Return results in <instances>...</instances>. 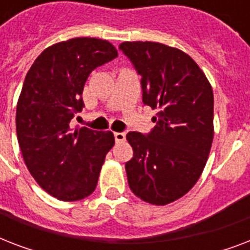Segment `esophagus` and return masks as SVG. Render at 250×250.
Listing matches in <instances>:
<instances>
[{"mask_svg": "<svg viewBox=\"0 0 250 250\" xmlns=\"http://www.w3.org/2000/svg\"><path fill=\"white\" fill-rule=\"evenodd\" d=\"M114 137H115V141H117V143H122V141L125 140V132H115L114 133Z\"/></svg>", "mask_w": 250, "mask_h": 250, "instance_id": "esophagus-1", "label": "esophagus"}]
</instances>
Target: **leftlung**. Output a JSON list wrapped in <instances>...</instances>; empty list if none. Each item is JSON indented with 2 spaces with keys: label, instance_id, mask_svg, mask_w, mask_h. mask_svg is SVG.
<instances>
[{
  "label": "left lung",
  "instance_id": "left-lung-1",
  "mask_svg": "<svg viewBox=\"0 0 250 250\" xmlns=\"http://www.w3.org/2000/svg\"><path fill=\"white\" fill-rule=\"evenodd\" d=\"M119 49L141 76L143 102L157 110L152 132L127 133L125 164L133 194L152 205L183 197L201 176L214 137L213 88L198 64L178 48L125 41Z\"/></svg>",
  "mask_w": 250,
  "mask_h": 250
}]
</instances>
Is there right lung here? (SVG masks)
<instances>
[{"mask_svg": "<svg viewBox=\"0 0 250 250\" xmlns=\"http://www.w3.org/2000/svg\"><path fill=\"white\" fill-rule=\"evenodd\" d=\"M117 56L109 41L75 37L45 49L27 72L17 104L18 143L37 184L61 201L93 193L115 144L111 131L71 128L70 122L83 109L90 72Z\"/></svg>", "mask_w": 250, "mask_h": 250, "instance_id": "obj_1", "label": "right lung"}]
</instances>
